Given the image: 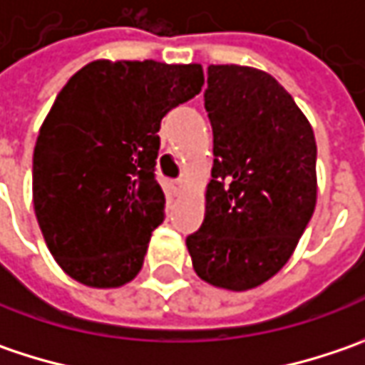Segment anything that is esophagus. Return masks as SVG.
Listing matches in <instances>:
<instances>
[{
  "label": "esophagus",
  "mask_w": 365,
  "mask_h": 365,
  "mask_svg": "<svg viewBox=\"0 0 365 365\" xmlns=\"http://www.w3.org/2000/svg\"><path fill=\"white\" fill-rule=\"evenodd\" d=\"M183 190H185V185H183V182H171V192H173L175 196H180V194H183Z\"/></svg>",
  "instance_id": "34e87169"
}]
</instances>
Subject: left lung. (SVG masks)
Listing matches in <instances>:
<instances>
[{
	"mask_svg": "<svg viewBox=\"0 0 365 365\" xmlns=\"http://www.w3.org/2000/svg\"><path fill=\"white\" fill-rule=\"evenodd\" d=\"M212 180L198 232L185 239L194 272L245 292L292 257L317 206V140L304 112L269 73L210 65Z\"/></svg>",
	"mask_w": 365,
	"mask_h": 365,
	"instance_id": "obj_1",
	"label": "left lung"
}]
</instances>
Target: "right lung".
Returning <instances> with one entry per match:
<instances>
[{"instance_id": "1", "label": "right lung", "mask_w": 365, "mask_h": 365, "mask_svg": "<svg viewBox=\"0 0 365 365\" xmlns=\"http://www.w3.org/2000/svg\"><path fill=\"white\" fill-rule=\"evenodd\" d=\"M198 63L98 58L58 91L32 159V202L61 269L89 288L140 272L165 194L155 180L167 112L198 96Z\"/></svg>"}]
</instances>
